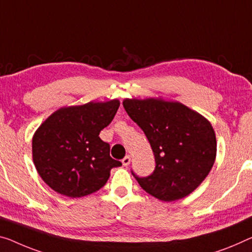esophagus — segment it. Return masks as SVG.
<instances>
[{
  "label": "esophagus",
  "mask_w": 252,
  "mask_h": 252,
  "mask_svg": "<svg viewBox=\"0 0 252 252\" xmlns=\"http://www.w3.org/2000/svg\"><path fill=\"white\" fill-rule=\"evenodd\" d=\"M122 162H123V165H124V166L129 165V163H130V157H129V156H126L125 158H123Z\"/></svg>",
  "instance_id": "esophagus-1"
}]
</instances>
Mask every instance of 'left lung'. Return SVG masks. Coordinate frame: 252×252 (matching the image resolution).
Listing matches in <instances>:
<instances>
[{
    "label": "left lung",
    "mask_w": 252,
    "mask_h": 252,
    "mask_svg": "<svg viewBox=\"0 0 252 252\" xmlns=\"http://www.w3.org/2000/svg\"><path fill=\"white\" fill-rule=\"evenodd\" d=\"M123 106L144 131L156 160L148 177H138L131 170L139 186L163 202L195 190L215 161L216 138L211 124L179 102L126 99Z\"/></svg>",
    "instance_id": "obj_1"
}]
</instances>
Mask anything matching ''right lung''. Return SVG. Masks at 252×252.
<instances>
[{
	"label": "right lung",
	"mask_w": 252,
	"mask_h": 252,
	"mask_svg": "<svg viewBox=\"0 0 252 252\" xmlns=\"http://www.w3.org/2000/svg\"><path fill=\"white\" fill-rule=\"evenodd\" d=\"M118 108V100L61 108L41 124L32 138L33 163L53 190L72 198L90 195L122 165L99 137Z\"/></svg>",
	"instance_id": "1"
}]
</instances>
